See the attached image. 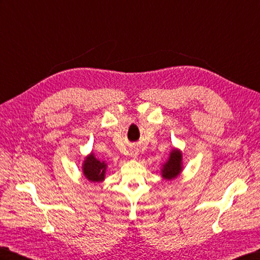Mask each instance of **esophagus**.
<instances>
[{"instance_id":"obj_1","label":"esophagus","mask_w":260,"mask_h":260,"mask_svg":"<svg viewBox=\"0 0 260 260\" xmlns=\"http://www.w3.org/2000/svg\"><path fill=\"white\" fill-rule=\"evenodd\" d=\"M137 154H138L137 151H132V152H131V156H132V157H136Z\"/></svg>"}]
</instances>
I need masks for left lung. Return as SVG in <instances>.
<instances>
[{"mask_svg": "<svg viewBox=\"0 0 260 260\" xmlns=\"http://www.w3.org/2000/svg\"><path fill=\"white\" fill-rule=\"evenodd\" d=\"M182 163V152L178 149L171 151L168 161L163 164L161 169L162 178L166 180H173L180 175L183 169Z\"/></svg>", "mask_w": 260, "mask_h": 260, "instance_id": "left-lung-1", "label": "left lung"}]
</instances>
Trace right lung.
Masks as SVG:
<instances>
[{"mask_svg": "<svg viewBox=\"0 0 260 260\" xmlns=\"http://www.w3.org/2000/svg\"><path fill=\"white\" fill-rule=\"evenodd\" d=\"M107 164L104 161H99L93 153H90L82 164V172L85 178L90 182H103L105 180Z\"/></svg>", "mask_w": 260, "mask_h": 260, "instance_id": "add662e5", "label": "right lung"}]
</instances>
